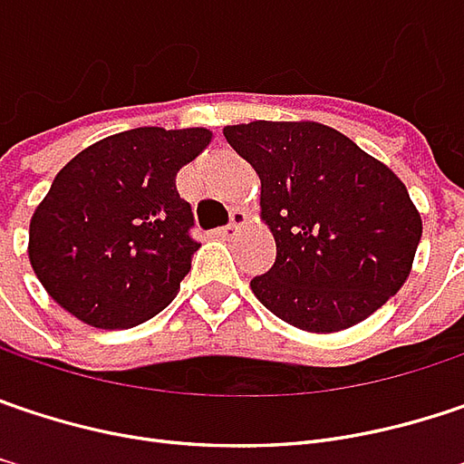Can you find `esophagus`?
<instances>
[{
  "label": "esophagus",
  "mask_w": 464,
  "mask_h": 464,
  "mask_svg": "<svg viewBox=\"0 0 464 464\" xmlns=\"http://www.w3.org/2000/svg\"><path fill=\"white\" fill-rule=\"evenodd\" d=\"M244 223H246V212H244V209H233L231 223H228V226H223V228H218V236H233V233L244 226Z\"/></svg>",
  "instance_id": "1"
}]
</instances>
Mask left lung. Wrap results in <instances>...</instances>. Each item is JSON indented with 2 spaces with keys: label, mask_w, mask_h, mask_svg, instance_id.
Masks as SVG:
<instances>
[{
  "label": "left lung",
  "mask_w": 464,
  "mask_h": 464,
  "mask_svg": "<svg viewBox=\"0 0 464 464\" xmlns=\"http://www.w3.org/2000/svg\"><path fill=\"white\" fill-rule=\"evenodd\" d=\"M223 136L259 176V218L278 255L252 291L276 317L336 334L404 286L422 220L389 165L314 121L226 125Z\"/></svg>",
  "instance_id": "8db88e82"
}]
</instances>
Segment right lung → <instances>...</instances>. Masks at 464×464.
<instances>
[{
  "mask_svg": "<svg viewBox=\"0 0 464 464\" xmlns=\"http://www.w3.org/2000/svg\"><path fill=\"white\" fill-rule=\"evenodd\" d=\"M212 141L207 128L107 136L54 176L28 228L46 294L94 328H133L176 299L199 244L176 176Z\"/></svg>",
  "mask_w": 464,
  "mask_h": 464,
  "instance_id": "obj_1",
  "label": "right lung"
}]
</instances>
